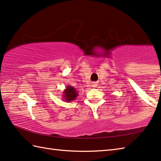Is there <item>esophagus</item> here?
I'll use <instances>...</instances> for the list:
<instances>
[{"instance_id":"obj_1","label":"esophagus","mask_w":161,"mask_h":161,"mask_svg":"<svg viewBox=\"0 0 161 161\" xmlns=\"http://www.w3.org/2000/svg\"><path fill=\"white\" fill-rule=\"evenodd\" d=\"M93 87H96V82L93 83Z\"/></svg>"}]
</instances>
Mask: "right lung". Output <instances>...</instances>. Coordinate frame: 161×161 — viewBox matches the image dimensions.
Returning <instances> with one entry per match:
<instances>
[{
    "mask_svg": "<svg viewBox=\"0 0 161 161\" xmlns=\"http://www.w3.org/2000/svg\"><path fill=\"white\" fill-rule=\"evenodd\" d=\"M63 94V99L66 102L74 101L77 97L78 92L77 89L71 86H67L66 89L64 90Z\"/></svg>",
    "mask_w": 161,
    "mask_h": 161,
    "instance_id": "right-lung-1",
    "label": "right lung"
}]
</instances>
